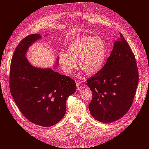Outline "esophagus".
Here are the masks:
<instances>
[{"label":"esophagus","instance_id":"34e87169","mask_svg":"<svg viewBox=\"0 0 149 149\" xmlns=\"http://www.w3.org/2000/svg\"><path fill=\"white\" fill-rule=\"evenodd\" d=\"M76 86L78 90H82L83 89V86L81 84V83L80 81H77L76 83Z\"/></svg>","mask_w":149,"mask_h":149}]
</instances>
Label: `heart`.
Wrapping results in <instances>:
<instances>
[{"instance_id":"1","label":"heart","mask_w":149,"mask_h":149,"mask_svg":"<svg viewBox=\"0 0 149 149\" xmlns=\"http://www.w3.org/2000/svg\"><path fill=\"white\" fill-rule=\"evenodd\" d=\"M67 52L58 54V61L66 74H70L77 66L88 75L98 72L102 68L107 51V45L99 37L81 36L75 38L66 48Z\"/></svg>"}]
</instances>
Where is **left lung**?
I'll use <instances>...</instances> for the list:
<instances>
[{
    "label": "left lung",
    "instance_id": "left-lung-1",
    "mask_svg": "<svg viewBox=\"0 0 149 149\" xmlns=\"http://www.w3.org/2000/svg\"><path fill=\"white\" fill-rule=\"evenodd\" d=\"M138 80L135 56L120 34L104 67L87 80L92 92L91 115L105 123L121 118L132 104Z\"/></svg>",
    "mask_w": 149,
    "mask_h": 149
}]
</instances>
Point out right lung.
<instances>
[{
	"label": "right lung",
	"instance_id": "add662e5",
	"mask_svg": "<svg viewBox=\"0 0 149 149\" xmlns=\"http://www.w3.org/2000/svg\"><path fill=\"white\" fill-rule=\"evenodd\" d=\"M42 38L29 35L17 45L11 60L10 73L11 94L25 118L42 127H50L65 116L68 98L76 91V84L68 76L51 68H39L26 57L29 47ZM58 58L56 65H58Z\"/></svg>",
	"mask_w": 149,
	"mask_h": 149
}]
</instances>
